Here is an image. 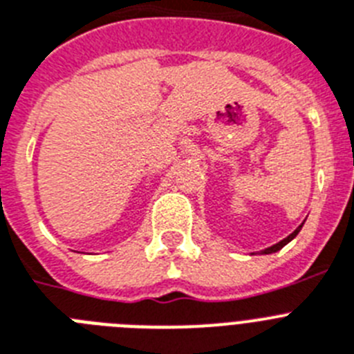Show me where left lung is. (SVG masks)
I'll list each match as a JSON object with an SVG mask.
<instances>
[{
	"label": "left lung",
	"mask_w": 354,
	"mask_h": 354,
	"mask_svg": "<svg viewBox=\"0 0 354 354\" xmlns=\"http://www.w3.org/2000/svg\"><path fill=\"white\" fill-rule=\"evenodd\" d=\"M302 225H304V223H301V225H299V227L295 228V230H293L292 234H290V236L288 237H284L283 241H279V243H275V245H272V246H268V248H264V250H261L259 254H273V252H277V250H281V248H283V246H286L288 243L292 241V239H295L297 237V234L301 232V228H302ZM250 255H254V252H252Z\"/></svg>",
	"instance_id": "obj_1"
}]
</instances>
